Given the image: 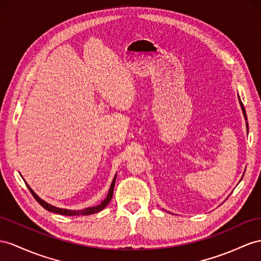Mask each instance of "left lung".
<instances>
[{"instance_id":"obj_1","label":"left lung","mask_w":261,"mask_h":261,"mask_svg":"<svg viewBox=\"0 0 261 261\" xmlns=\"http://www.w3.org/2000/svg\"><path fill=\"white\" fill-rule=\"evenodd\" d=\"M239 102H240V106H242V109H243V111H244V116H245V118H246V120H247V116H246V111H245V108H244V105H243V102L240 101V99H239ZM248 125V124H247Z\"/></svg>"}]
</instances>
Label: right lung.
<instances>
[{
    "mask_svg": "<svg viewBox=\"0 0 261 261\" xmlns=\"http://www.w3.org/2000/svg\"><path fill=\"white\" fill-rule=\"evenodd\" d=\"M116 177H117V174H116V176H115V178H113V181H112V183H111V186H110V190H109V193H108V195H107V197L102 200L101 203H100L99 205H97V206H92V207H88V208H85V210H80V211H70V210H63V208H58V207H55V206H53V205H50V204H48V203H46V202H44L43 199H41L39 198L35 193H34V191H33L30 186L28 185V188H29V190L31 191V193H32V195L34 196V198L37 200V202L41 204L45 210H47V211H49V212H53V213H56V214H61V215H66V216H80V215H91V214H95V213H98V212H100L101 210H103L105 207L109 204V202L111 200V198H112V195H113V188H115V183H116Z\"/></svg>",
    "mask_w": 261,
    "mask_h": 261,
    "instance_id": "obj_1",
    "label": "right lung"
}]
</instances>
